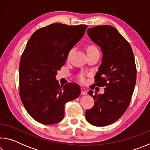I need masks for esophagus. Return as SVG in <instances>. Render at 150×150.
Returning a JSON list of instances; mask_svg holds the SVG:
<instances>
[{
	"label": "esophagus",
	"instance_id": "obj_1",
	"mask_svg": "<svg viewBox=\"0 0 150 150\" xmlns=\"http://www.w3.org/2000/svg\"><path fill=\"white\" fill-rule=\"evenodd\" d=\"M81 95H87V91H86V89H85V88L84 87L81 88Z\"/></svg>",
	"mask_w": 150,
	"mask_h": 150
}]
</instances>
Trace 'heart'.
Segmentation results:
<instances>
[{
    "mask_svg": "<svg viewBox=\"0 0 150 150\" xmlns=\"http://www.w3.org/2000/svg\"><path fill=\"white\" fill-rule=\"evenodd\" d=\"M96 47L95 46H93V45H90V46H88L87 47V51L96 50ZM86 77H87V74H86V73L84 72L81 73V74L79 75V76H78L79 79L81 82H85V79H86Z\"/></svg>",
    "mask_w": 150,
    "mask_h": 150,
    "instance_id": "obj_1",
    "label": "heart"
}]
</instances>
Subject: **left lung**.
<instances>
[{
    "mask_svg": "<svg viewBox=\"0 0 150 150\" xmlns=\"http://www.w3.org/2000/svg\"><path fill=\"white\" fill-rule=\"evenodd\" d=\"M87 34L103 55L94 85L105 88L103 95L88 93L95 105L86 110L85 117L93 126H106L118 120L130 105L136 82L135 59L130 44L113 26H96Z\"/></svg>",
    "mask_w": 150,
    "mask_h": 150,
    "instance_id": "8db88e82",
    "label": "left lung"
}]
</instances>
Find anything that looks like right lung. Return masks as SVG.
Wrapping results in <instances>:
<instances>
[{"label":"right lung","instance_id":"1","mask_svg":"<svg viewBox=\"0 0 150 150\" xmlns=\"http://www.w3.org/2000/svg\"><path fill=\"white\" fill-rule=\"evenodd\" d=\"M87 28L54 23L37 30L28 42L20 62V96L28 113L38 122H59L66 103L79 96V85L61 86L55 75Z\"/></svg>","mask_w":150,"mask_h":150}]
</instances>
